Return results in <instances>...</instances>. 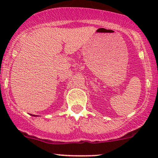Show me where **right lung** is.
Here are the masks:
<instances>
[{
    "mask_svg": "<svg viewBox=\"0 0 158 158\" xmlns=\"http://www.w3.org/2000/svg\"><path fill=\"white\" fill-rule=\"evenodd\" d=\"M32 116H35V115H32Z\"/></svg>",
    "mask_w": 158,
    "mask_h": 158,
    "instance_id": "right-lung-1",
    "label": "right lung"
}]
</instances>
